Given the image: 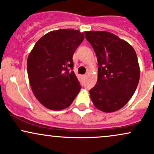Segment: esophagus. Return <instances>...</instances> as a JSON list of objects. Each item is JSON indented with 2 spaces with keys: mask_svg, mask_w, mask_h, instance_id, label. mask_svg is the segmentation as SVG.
Returning <instances> with one entry per match:
<instances>
[{
  "mask_svg": "<svg viewBox=\"0 0 154 154\" xmlns=\"http://www.w3.org/2000/svg\"><path fill=\"white\" fill-rule=\"evenodd\" d=\"M86 77H87V75H83V78H85Z\"/></svg>",
  "mask_w": 154,
  "mask_h": 154,
  "instance_id": "34e87169",
  "label": "esophagus"
}]
</instances>
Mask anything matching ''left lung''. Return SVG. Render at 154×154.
Segmentation results:
<instances>
[{"mask_svg":"<svg viewBox=\"0 0 154 154\" xmlns=\"http://www.w3.org/2000/svg\"><path fill=\"white\" fill-rule=\"evenodd\" d=\"M85 35L94 49L98 63V80L90 90L92 101L104 112L119 110L132 98L139 82L135 51L109 32H85Z\"/></svg>","mask_w":154,"mask_h":154,"instance_id":"obj_1","label":"left lung"}]
</instances>
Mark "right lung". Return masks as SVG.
<instances>
[{"label":"right lung","instance_id":"right-lung-1","mask_svg":"<svg viewBox=\"0 0 154 154\" xmlns=\"http://www.w3.org/2000/svg\"><path fill=\"white\" fill-rule=\"evenodd\" d=\"M84 38V33L75 29L50 32L35 43L28 56L26 66L32 90L48 109H66L80 91L72 71V57Z\"/></svg>","mask_w":154,"mask_h":154}]
</instances>
